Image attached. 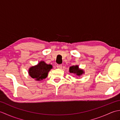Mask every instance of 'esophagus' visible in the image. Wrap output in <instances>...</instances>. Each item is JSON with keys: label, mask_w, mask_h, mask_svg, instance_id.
<instances>
[{"label": "esophagus", "mask_w": 120, "mask_h": 120, "mask_svg": "<svg viewBox=\"0 0 120 120\" xmlns=\"http://www.w3.org/2000/svg\"><path fill=\"white\" fill-rule=\"evenodd\" d=\"M57 68H59V69H61V68H62V64H57Z\"/></svg>", "instance_id": "1"}]
</instances>
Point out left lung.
<instances>
[{
  "label": "left lung",
  "mask_w": 120,
  "mask_h": 120,
  "mask_svg": "<svg viewBox=\"0 0 120 120\" xmlns=\"http://www.w3.org/2000/svg\"><path fill=\"white\" fill-rule=\"evenodd\" d=\"M69 72L71 73L75 74L78 76H80L82 74H84V71L82 70L79 68L78 65H73L69 68Z\"/></svg>",
  "instance_id": "8db88e82"
}]
</instances>
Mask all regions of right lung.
Listing matches in <instances>:
<instances>
[{
    "label": "right lung",
    "mask_w": 120,
    "mask_h": 120,
    "mask_svg": "<svg viewBox=\"0 0 120 120\" xmlns=\"http://www.w3.org/2000/svg\"><path fill=\"white\" fill-rule=\"evenodd\" d=\"M52 68V66L47 64L44 61H40L37 65L30 68L29 71V75L35 80L40 81L47 77L48 73Z\"/></svg>",
    "instance_id": "add662e5"
}]
</instances>
